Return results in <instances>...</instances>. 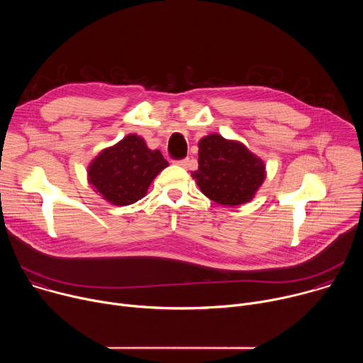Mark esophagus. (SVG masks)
I'll return each instance as SVG.
<instances>
[{
	"mask_svg": "<svg viewBox=\"0 0 363 363\" xmlns=\"http://www.w3.org/2000/svg\"><path fill=\"white\" fill-rule=\"evenodd\" d=\"M177 165H179V167H182V168H188V165H189V160L188 158H184V160H177V161H174Z\"/></svg>",
	"mask_w": 363,
	"mask_h": 363,
	"instance_id": "obj_1",
	"label": "esophagus"
}]
</instances>
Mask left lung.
I'll list each match as a JSON object with an SVG mask.
<instances>
[{"label": "left lung", "mask_w": 363, "mask_h": 363, "mask_svg": "<svg viewBox=\"0 0 363 363\" xmlns=\"http://www.w3.org/2000/svg\"><path fill=\"white\" fill-rule=\"evenodd\" d=\"M198 146V169L191 175L201 192L227 206L251 201L266 178L264 162L242 143L217 133L202 138Z\"/></svg>", "instance_id": "left-lung-1"}]
</instances>
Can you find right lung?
<instances>
[{
    "mask_svg": "<svg viewBox=\"0 0 363 363\" xmlns=\"http://www.w3.org/2000/svg\"><path fill=\"white\" fill-rule=\"evenodd\" d=\"M169 164L138 135H128L101 150L89 167V182L106 201L129 205L145 196L147 186Z\"/></svg>",
    "mask_w": 363,
    "mask_h": 363,
    "instance_id": "right-lung-1",
    "label": "right lung"
}]
</instances>
